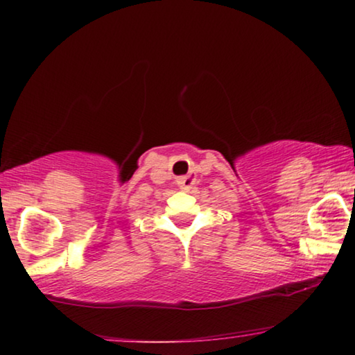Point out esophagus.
Wrapping results in <instances>:
<instances>
[{"label":"esophagus","mask_w":355,"mask_h":355,"mask_svg":"<svg viewBox=\"0 0 355 355\" xmlns=\"http://www.w3.org/2000/svg\"><path fill=\"white\" fill-rule=\"evenodd\" d=\"M178 186L182 189V191H189V189H192L193 182H196V176L193 174H187V176H181L178 178Z\"/></svg>","instance_id":"34e87169"}]
</instances>
